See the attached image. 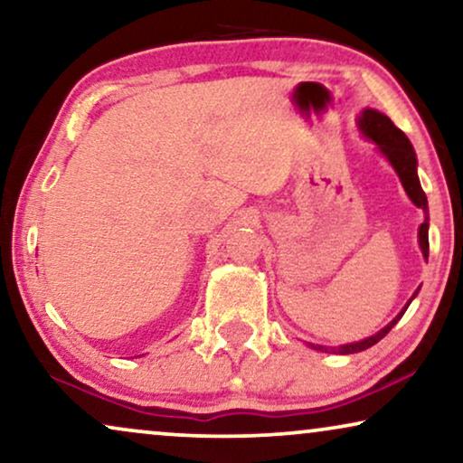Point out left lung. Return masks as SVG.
Listing matches in <instances>:
<instances>
[{"instance_id": "obj_1", "label": "left lung", "mask_w": 463, "mask_h": 463, "mask_svg": "<svg viewBox=\"0 0 463 463\" xmlns=\"http://www.w3.org/2000/svg\"><path fill=\"white\" fill-rule=\"evenodd\" d=\"M358 126H360V130H363L364 135L377 145L379 151H382V154L388 157V162L392 164V166H394L398 176H401L402 187L411 198V202H413L417 208H421V211L426 213V221H423V223L420 225V246H421L423 257L428 259V250H430V242H428V221H430L428 219V198H426V194H423V189L420 185V176H417V157H415L413 145L409 143L407 135H404L401 128H396L394 122H392V119L385 116V113H379L375 109H364L363 113H360ZM413 297H411V299H413ZM409 303L404 306L402 312L390 322L388 326H383L382 331L375 333L369 339L356 341V344H345V345H339V347H325V345H312V347H314V350H320V352H339V354H356V352L369 350V347L375 345L379 339H383L385 335L392 331V326H394L396 322L402 318V314L407 312Z\"/></svg>"}]
</instances>
